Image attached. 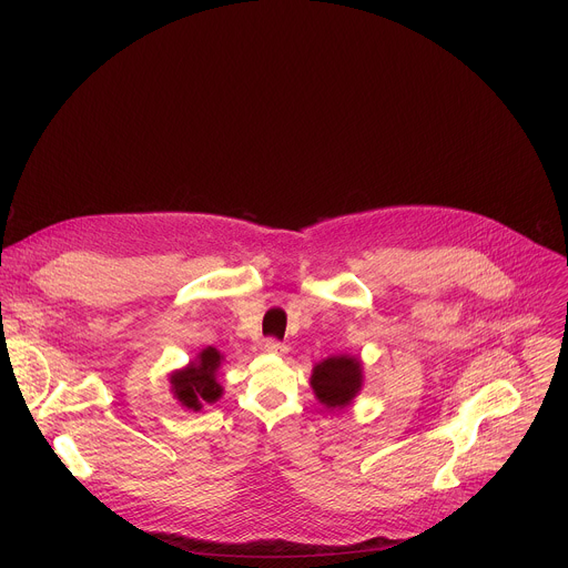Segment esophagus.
Wrapping results in <instances>:
<instances>
[{
    "label": "esophagus",
    "instance_id": "1",
    "mask_svg": "<svg viewBox=\"0 0 568 568\" xmlns=\"http://www.w3.org/2000/svg\"><path fill=\"white\" fill-rule=\"evenodd\" d=\"M263 348H265L267 353H272V355H285V353H287V344H285V342H278V339H274V337L265 339Z\"/></svg>",
    "mask_w": 568,
    "mask_h": 568
}]
</instances>
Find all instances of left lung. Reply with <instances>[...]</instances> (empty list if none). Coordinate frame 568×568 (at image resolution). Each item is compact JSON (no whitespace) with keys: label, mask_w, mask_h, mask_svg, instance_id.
I'll list each match as a JSON object with an SVG mask.
<instances>
[{"label":"left lung","mask_w":568,"mask_h":568,"mask_svg":"<svg viewBox=\"0 0 568 568\" xmlns=\"http://www.w3.org/2000/svg\"><path fill=\"white\" fill-rule=\"evenodd\" d=\"M362 386V368L353 357H328L312 371V388L331 409H342Z\"/></svg>","instance_id":"1"}]
</instances>
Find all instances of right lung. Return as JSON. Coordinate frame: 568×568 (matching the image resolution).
<instances>
[{"label":"right lung","instance_id":"add662e5","mask_svg":"<svg viewBox=\"0 0 568 568\" xmlns=\"http://www.w3.org/2000/svg\"><path fill=\"white\" fill-rule=\"evenodd\" d=\"M222 355L215 348H206L200 353L197 362H191L184 371L171 375L173 393L186 409H202V404H211L222 395L220 384L215 382V371L220 366Z\"/></svg>","mask_w":568,"mask_h":568}]
</instances>
